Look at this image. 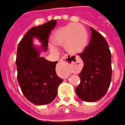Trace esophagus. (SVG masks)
<instances>
[{
  "label": "esophagus",
  "instance_id": "esophagus-1",
  "mask_svg": "<svg viewBox=\"0 0 125 125\" xmlns=\"http://www.w3.org/2000/svg\"><path fill=\"white\" fill-rule=\"evenodd\" d=\"M73 57L71 55H65L63 57L59 63V66L62 70L65 76H68L71 71V68L73 65Z\"/></svg>",
  "mask_w": 125,
  "mask_h": 125
}]
</instances>
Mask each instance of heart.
Listing matches in <instances>:
<instances>
[{"mask_svg": "<svg viewBox=\"0 0 125 125\" xmlns=\"http://www.w3.org/2000/svg\"><path fill=\"white\" fill-rule=\"evenodd\" d=\"M52 40L55 45L65 46L66 51L70 54H77L82 52L87 48L88 37L87 30L82 25L70 23L55 31ZM49 46L52 49L56 48L52 44Z\"/></svg>", "mask_w": 125, "mask_h": 125, "instance_id": "obj_1", "label": "heart"}]
</instances>
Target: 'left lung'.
Masks as SVG:
<instances>
[{"label":"left lung","mask_w":125,"mask_h":125,"mask_svg":"<svg viewBox=\"0 0 125 125\" xmlns=\"http://www.w3.org/2000/svg\"><path fill=\"white\" fill-rule=\"evenodd\" d=\"M90 43L79 56L83 67L79 75L81 83L76 93L83 101L94 102L102 98L108 90L112 77L111 53L107 42L92 27Z\"/></svg>","instance_id":"1"}]
</instances>
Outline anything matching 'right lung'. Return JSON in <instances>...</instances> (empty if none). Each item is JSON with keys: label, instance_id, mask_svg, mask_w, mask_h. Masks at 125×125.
Here are the masks:
<instances>
[{"label": "right lung", "instance_id": "add662e5", "mask_svg": "<svg viewBox=\"0 0 125 125\" xmlns=\"http://www.w3.org/2000/svg\"><path fill=\"white\" fill-rule=\"evenodd\" d=\"M56 24V21L52 20L30 29L19 42L17 49L16 63L18 82L25 97L36 105L52 102L63 81L55 72L57 61L50 62L40 57V50L33 44V38H38L43 50H46L49 36Z\"/></svg>", "mask_w": 125, "mask_h": 125}]
</instances>
